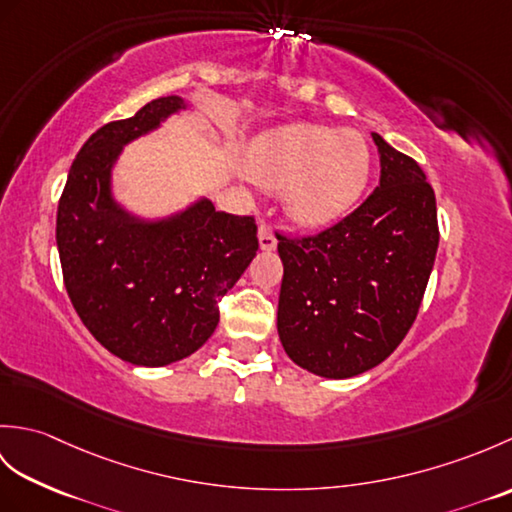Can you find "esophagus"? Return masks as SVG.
I'll return each mask as SVG.
<instances>
[{"label":"esophagus","mask_w":512,"mask_h":512,"mask_svg":"<svg viewBox=\"0 0 512 512\" xmlns=\"http://www.w3.org/2000/svg\"><path fill=\"white\" fill-rule=\"evenodd\" d=\"M257 237H259V248L262 250H275L277 248V237L273 233V228H270L268 224H259V231H257Z\"/></svg>","instance_id":"34e87169"}]
</instances>
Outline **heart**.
<instances>
[{"mask_svg": "<svg viewBox=\"0 0 512 512\" xmlns=\"http://www.w3.org/2000/svg\"><path fill=\"white\" fill-rule=\"evenodd\" d=\"M253 173L273 189L290 183V213L308 226H325L361 200L372 173V151L356 129L292 123L257 140Z\"/></svg>", "mask_w": 512, "mask_h": 512, "instance_id": "heart-1", "label": "heart"}]
</instances>
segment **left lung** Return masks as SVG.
Here are the masks:
<instances>
[{
	"instance_id": "left-lung-1",
	"label": "left lung",
	"mask_w": 512,
	"mask_h": 512,
	"mask_svg": "<svg viewBox=\"0 0 512 512\" xmlns=\"http://www.w3.org/2000/svg\"><path fill=\"white\" fill-rule=\"evenodd\" d=\"M378 187L317 235H277V330L299 367L350 378L383 363L418 317L440 242L436 193L413 158L372 134Z\"/></svg>"
}]
</instances>
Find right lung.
I'll return each instance as SVG.
<instances>
[{"mask_svg": "<svg viewBox=\"0 0 512 512\" xmlns=\"http://www.w3.org/2000/svg\"><path fill=\"white\" fill-rule=\"evenodd\" d=\"M184 107L180 96H162L96 129L57 209L63 284L76 314L105 350L143 367L176 363L209 341L217 303L259 248L253 215L215 211L209 200L158 222L114 202L110 176L123 145Z\"/></svg>", "mask_w": 512, "mask_h": 512, "instance_id": "1", "label": "right lung"}]
</instances>
